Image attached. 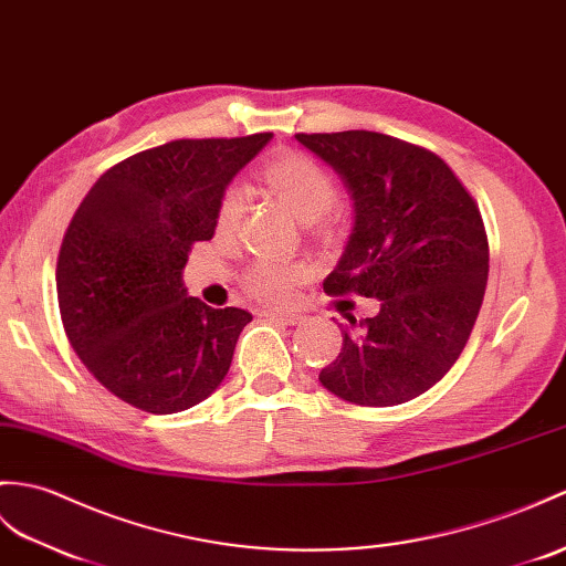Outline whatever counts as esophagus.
Returning <instances> with one entry per match:
<instances>
[{"label":"esophagus","instance_id":"esophagus-1","mask_svg":"<svg viewBox=\"0 0 566 566\" xmlns=\"http://www.w3.org/2000/svg\"><path fill=\"white\" fill-rule=\"evenodd\" d=\"M262 315L270 321H277V323H284V325H296L301 321L298 313H289V311H277V308H265L262 311Z\"/></svg>","mask_w":566,"mask_h":566}]
</instances>
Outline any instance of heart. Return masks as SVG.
<instances>
[{"instance_id": "1", "label": "heart", "mask_w": 566, "mask_h": 566, "mask_svg": "<svg viewBox=\"0 0 566 566\" xmlns=\"http://www.w3.org/2000/svg\"><path fill=\"white\" fill-rule=\"evenodd\" d=\"M260 182L265 190L280 200L296 219L306 221L308 227L318 229L327 223L331 207L337 200V182L327 170L306 154L289 151L270 159L260 170ZM245 214V195L241 188H227L217 202V231L233 233ZM306 262H284L255 260L243 274V286L248 294L268 301V304H282L292 296L294 286L308 277Z\"/></svg>"}]
</instances>
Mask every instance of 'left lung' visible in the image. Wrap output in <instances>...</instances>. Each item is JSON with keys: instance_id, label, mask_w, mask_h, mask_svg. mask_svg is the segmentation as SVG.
I'll return each instance as SVG.
<instances>
[{"instance_id": "8db88e82", "label": "left lung", "mask_w": 566, "mask_h": 566, "mask_svg": "<svg viewBox=\"0 0 566 566\" xmlns=\"http://www.w3.org/2000/svg\"><path fill=\"white\" fill-rule=\"evenodd\" d=\"M354 200V229L325 294L376 296L378 313H345L343 349L321 384L354 405L422 396L465 349L484 298L490 243L472 195L441 156L398 137L298 133Z\"/></svg>"}]
</instances>
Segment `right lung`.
Returning <instances> with one entry per match:
<instances>
[{
    "label": "right lung",
    "instance_id": "obj_1",
    "mask_svg": "<svg viewBox=\"0 0 566 566\" xmlns=\"http://www.w3.org/2000/svg\"><path fill=\"white\" fill-rule=\"evenodd\" d=\"M272 139H176L115 164L74 212L57 258L70 345L101 386L170 415L212 396L253 315L188 296L182 268L217 229L231 178Z\"/></svg>",
    "mask_w": 566,
    "mask_h": 566
}]
</instances>
